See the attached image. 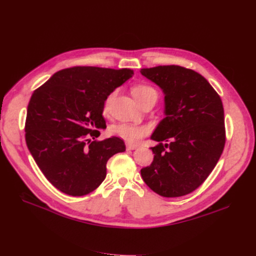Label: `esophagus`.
<instances>
[{
    "instance_id": "obj_1",
    "label": "esophagus",
    "mask_w": 256,
    "mask_h": 256,
    "mask_svg": "<svg viewBox=\"0 0 256 256\" xmlns=\"http://www.w3.org/2000/svg\"><path fill=\"white\" fill-rule=\"evenodd\" d=\"M126 150H134V149L138 148V145H132V144L126 143Z\"/></svg>"
}]
</instances>
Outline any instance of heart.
<instances>
[{"label":"heart","mask_w":256,"mask_h":256,"mask_svg":"<svg viewBox=\"0 0 256 256\" xmlns=\"http://www.w3.org/2000/svg\"><path fill=\"white\" fill-rule=\"evenodd\" d=\"M132 94L136 100L138 102L140 105L146 103L148 100H158V92L146 83H137L132 88ZM116 96V92H110L105 100L103 105V112L106 114L109 112V109L111 107L112 102ZM111 132L116 134L117 137L126 140L130 143H137L140 141L144 136L147 134L148 130L144 126H134V124H122L115 126L111 128Z\"/></svg>","instance_id":"obj_1"}]
</instances>
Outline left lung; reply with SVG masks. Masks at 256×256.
<instances>
[{"mask_svg":"<svg viewBox=\"0 0 256 256\" xmlns=\"http://www.w3.org/2000/svg\"><path fill=\"white\" fill-rule=\"evenodd\" d=\"M141 74L162 90L166 115L151 136L160 143L151 147L154 158L141 170L142 178L162 196H186L208 178L222 154V102L205 77L184 66H158Z\"/></svg>","mask_w":256,"mask_h":256,"instance_id":"1","label":"left lung"}]
</instances>
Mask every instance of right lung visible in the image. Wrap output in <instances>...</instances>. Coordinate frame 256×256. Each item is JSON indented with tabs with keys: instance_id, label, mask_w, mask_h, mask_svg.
I'll use <instances>...</instances> for the list:
<instances>
[{
	"instance_id": "right-lung-1",
	"label": "right lung",
	"mask_w": 256,
	"mask_h": 256,
	"mask_svg": "<svg viewBox=\"0 0 256 256\" xmlns=\"http://www.w3.org/2000/svg\"><path fill=\"white\" fill-rule=\"evenodd\" d=\"M132 75L130 69L76 66L56 72L32 92L26 142L41 172L62 192L90 194L106 178L108 160L126 151L117 137L96 140V128L106 126V96Z\"/></svg>"
}]
</instances>
